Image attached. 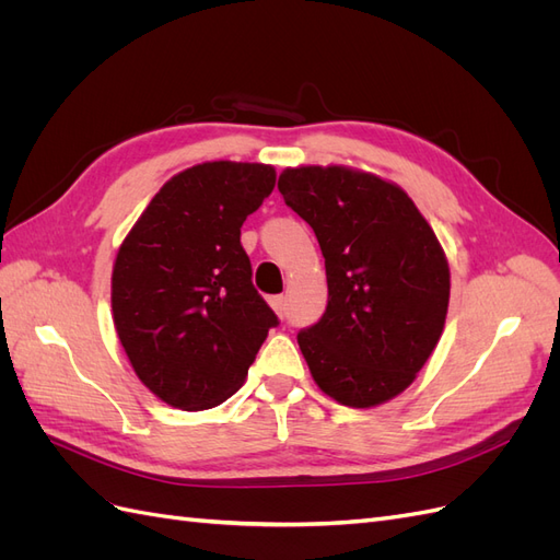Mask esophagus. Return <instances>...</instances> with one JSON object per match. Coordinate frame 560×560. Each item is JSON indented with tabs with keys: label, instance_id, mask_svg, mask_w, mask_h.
Here are the masks:
<instances>
[{
	"label": "esophagus",
	"instance_id": "obj_1",
	"mask_svg": "<svg viewBox=\"0 0 560 560\" xmlns=\"http://www.w3.org/2000/svg\"><path fill=\"white\" fill-rule=\"evenodd\" d=\"M268 301H270V306H273V311H276L280 317H284V313H287V299L280 294V296H270Z\"/></svg>",
	"mask_w": 560,
	"mask_h": 560
}]
</instances>
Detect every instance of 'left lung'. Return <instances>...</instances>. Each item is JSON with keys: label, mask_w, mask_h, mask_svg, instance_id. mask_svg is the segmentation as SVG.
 <instances>
[{"label": "left lung", "mask_w": 560, "mask_h": 560, "mask_svg": "<svg viewBox=\"0 0 560 560\" xmlns=\"http://www.w3.org/2000/svg\"><path fill=\"white\" fill-rule=\"evenodd\" d=\"M278 189L315 231L329 301L299 348L336 401L397 397L444 331L451 276L434 231L399 186L348 167H290Z\"/></svg>", "instance_id": "1"}]
</instances>
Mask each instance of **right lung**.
Here are the masks:
<instances>
[{"mask_svg":"<svg viewBox=\"0 0 560 560\" xmlns=\"http://www.w3.org/2000/svg\"><path fill=\"white\" fill-rule=\"evenodd\" d=\"M273 186L270 165H194L163 184L116 254V334L135 374L175 409L226 401L280 325L241 245L243 222Z\"/></svg>","mask_w":560,"mask_h":560,"instance_id":"1","label":"right lung"}]
</instances>
